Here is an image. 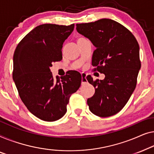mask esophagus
Returning <instances> with one entry per match:
<instances>
[{
	"mask_svg": "<svg viewBox=\"0 0 154 154\" xmlns=\"http://www.w3.org/2000/svg\"><path fill=\"white\" fill-rule=\"evenodd\" d=\"M87 79H86V75L85 73H82V84H84L87 83Z\"/></svg>",
	"mask_w": 154,
	"mask_h": 154,
	"instance_id": "1",
	"label": "esophagus"
}]
</instances>
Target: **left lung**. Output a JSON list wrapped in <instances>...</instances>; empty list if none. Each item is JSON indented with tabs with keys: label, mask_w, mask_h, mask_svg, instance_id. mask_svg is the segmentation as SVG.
I'll list each match as a JSON object with an SVG mask.
<instances>
[{
	"label": "left lung",
	"mask_w": 154,
	"mask_h": 154,
	"mask_svg": "<svg viewBox=\"0 0 154 154\" xmlns=\"http://www.w3.org/2000/svg\"><path fill=\"white\" fill-rule=\"evenodd\" d=\"M76 26L78 33L96 47L92 56L94 70L105 75L103 80L86 77L96 89L87 100L90 111L100 117L113 116L123 109L136 87L141 68L139 45L128 29L112 19Z\"/></svg>",
	"instance_id": "1"
}]
</instances>
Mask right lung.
Listing matches in <instances>:
<instances>
[{
	"instance_id": "right-lung-1",
	"label": "right lung",
	"mask_w": 154,
	"mask_h": 154,
	"mask_svg": "<svg viewBox=\"0 0 154 154\" xmlns=\"http://www.w3.org/2000/svg\"><path fill=\"white\" fill-rule=\"evenodd\" d=\"M75 24L45 23L20 41L13 56L12 78L27 109L41 120L54 121L67 112L70 97L79 89L82 75L70 70L65 76L53 77L52 63L62 60L64 41Z\"/></svg>"
}]
</instances>
